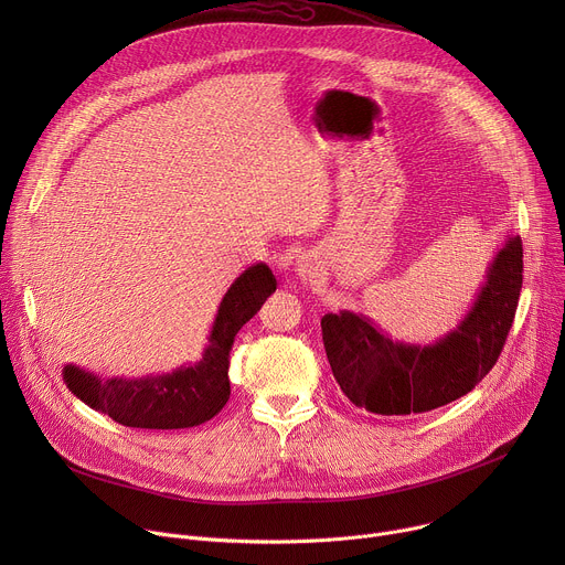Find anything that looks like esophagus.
Returning <instances> with one entry per match:
<instances>
[{
	"label": "esophagus",
	"instance_id": "esophagus-1",
	"mask_svg": "<svg viewBox=\"0 0 565 565\" xmlns=\"http://www.w3.org/2000/svg\"><path fill=\"white\" fill-rule=\"evenodd\" d=\"M319 273H321V264H319L317 255H310V253H308V255H301V257H299V262H297V275H299L301 281L312 284V281H317Z\"/></svg>",
	"mask_w": 565,
	"mask_h": 565
}]
</instances>
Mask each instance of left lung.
Segmentation results:
<instances>
[{"label": "left lung", "instance_id": "1", "mask_svg": "<svg viewBox=\"0 0 565 565\" xmlns=\"http://www.w3.org/2000/svg\"><path fill=\"white\" fill-rule=\"evenodd\" d=\"M521 286L523 246L521 236H510L465 319L434 344L393 342L362 312L324 315L321 338L340 388L355 407L380 416H412L449 405L497 364Z\"/></svg>", "mask_w": 565, "mask_h": 565}]
</instances>
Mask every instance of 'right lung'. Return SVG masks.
<instances>
[{"label": "right lung", "instance_id": "1", "mask_svg": "<svg viewBox=\"0 0 565 565\" xmlns=\"http://www.w3.org/2000/svg\"><path fill=\"white\" fill-rule=\"evenodd\" d=\"M275 290L277 279L266 264L241 273L218 306L207 347L196 364L140 380H100L66 364L64 382L75 397L118 425L136 429L196 427L223 409L230 397L227 366L234 338Z\"/></svg>", "mask_w": 565, "mask_h": 565}]
</instances>
